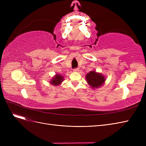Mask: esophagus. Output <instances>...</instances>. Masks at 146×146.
Wrapping results in <instances>:
<instances>
[{"label":"esophagus","instance_id":"obj_1","mask_svg":"<svg viewBox=\"0 0 146 146\" xmlns=\"http://www.w3.org/2000/svg\"><path fill=\"white\" fill-rule=\"evenodd\" d=\"M73 70H74V72H79V68H74Z\"/></svg>","mask_w":146,"mask_h":146}]
</instances>
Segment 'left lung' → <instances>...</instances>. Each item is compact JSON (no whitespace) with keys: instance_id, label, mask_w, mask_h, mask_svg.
<instances>
[{"instance_id":"1","label":"left lung","mask_w":146,"mask_h":146,"mask_svg":"<svg viewBox=\"0 0 146 146\" xmlns=\"http://www.w3.org/2000/svg\"><path fill=\"white\" fill-rule=\"evenodd\" d=\"M86 78L88 84L92 88H97L103 85L105 79L104 76L95 71H91L86 74Z\"/></svg>"}]
</instances>
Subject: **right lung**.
I'll return each mask as SVG.
<instances>
[{
	"mask_svg": "<svg viewBox=\"0 0 146 146\" xmlns=\"http://www.w3.org/2000/svg\"><path fill=\"white\" fill-rule=\"evenodd\" d=\"M64 80V78L63 77V76H60V75H58L56 74V76L52 78V80H50V83L52 85H58L60 84Z\"/></svg>",
	"mask_w": 146,
	"mask_h": 146,
	"instance_id": "add662e5",
	"label": "right lung"
}]
</instances>
